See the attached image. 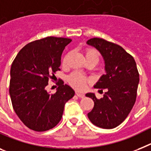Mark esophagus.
I'll use <instances>...</instances> for the list:
<instances>
[{
    "label": "esophagus",
    "instance_id": "esophagus-1",
    "mask_svg": "<svg viewBox=\"0 0 151 151\" xmlns=\"http://www.w3.org/2000/svg\"><path fill=\"white\" fill-rule=\"evenodd\" d=\"M76 94H77V96H78V97H81V98H83V97H84V96H85V95L83 94V93H80V92H76Z\"/></svg>",
    "mask_w": 151,
    "mask_h": 151
}]
</instances>
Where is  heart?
<instances>
[{
  "label": "heart",
  "mask_w": 151,
  "mask_h": 151,
  "mask_svg": "<svg viewBox=\"0 0 151 151\" xmlns=\"http://www.w3.org/2000/svg\"><path fill=\"white\" fill-rule=\"evenodd\" d=\"M86 59L93 60L97 63L99 60V54L93 49H88L86 52ZM64 63H65V59L64 60ZM68 82L76 89L82 90L85 87L87 78L78 72H73L68 77Z\"/></svg>",
  "instance_id": "b5f03b06"
}]
</instances>
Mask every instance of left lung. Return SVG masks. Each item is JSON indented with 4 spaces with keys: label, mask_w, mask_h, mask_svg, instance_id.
<instances>
[{
    "label": "left lung",
    "mask_w": 151,
    "mask_h": 151,
    "mask_svg": "<svg viewBox=\"0 0 151 151\" xmlns=\"http://www.w3.org/2000/svg\"><path fill=\"white\" fill-rule=\"evenodd\" d=\"M87 44L96 48L104 60L106 73L93 87L107 91L101 99L93 93H86L94 102L87 116L98 127L114 128L128 116L136 101L139 83L136 62L122 47L102 38H91Z\"/></svg>",
    "instance_id": "1"
}]
</instances>
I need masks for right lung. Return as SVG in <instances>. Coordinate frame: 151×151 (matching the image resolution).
I'll return each instance as SVG.
<instances>
[{"instance_id": "right-lung-1", "label": "right lung", "mask_w": 151, "mask_h": 151, "mask_svg": "<svg viewBox=\"0 0 151 151\" xmlns=\"http://www.w3.org/2000/svg\"><path fill=\"white\" fill-rule=\"evenodd\" d=\"M71 39L47 37L21 49L11 68L9 93L16 114L35 131H46L60 122L67 101L74 96L70 86L59 82L54 93L46 90L49 78L60 70L61 54Z\"/></svg>"}]
</instances>
